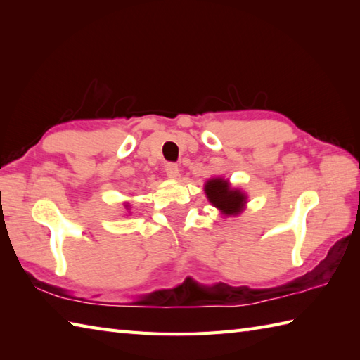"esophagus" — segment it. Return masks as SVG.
I'll return each instance as SVG.
<instances>
[{"label": "esophagus", "mask_w": 360, "mask_h": 360, "mask_svg": "<svg viewBox=\"0 0 360 360\" xmlns=\"http://www.w3.org/2000/svg\"><path fill=\"white\" fill-rule=\"evenodd\" d=\"M165 174L168 176V178L176 179L179 176V167L173 162L165 164Z\"/></svg>", "instance_id": "obj_1"}]
</instances>
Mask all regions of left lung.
<instances>
[{
    "label": "left lung",
    "mask_w": 360,
    "mask_h": 360,
    "mask_svg": "<svg viewBox=\"0 0 360 360\" xmlns=\"http://www.w3.org/2000/svg\"><path fill=\"white\" fill-rule=\"evenodd\" d=\"M205 193H207L209 201L218 207L226 215H236L240 213L244 202H246V196H244L240 190H232L229 187L227 181L224 179H210L205 184Z\"/></svg>",
    "instance_id": "obj_1"
}]
</instances>
